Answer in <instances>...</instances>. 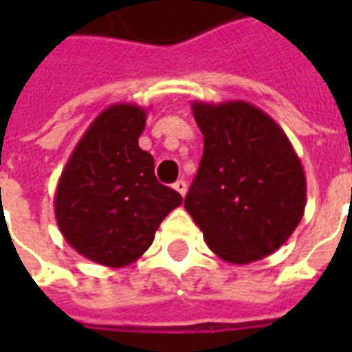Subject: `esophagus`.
I'll return each mask as SVG.
<instances>
[{
  "instance_id": "34e87169",
  "label": "esophagus",
  "mask_w": 352,
  "mask_h": 352,
  "mask_svg": "<svg viewBox=\"0 0 352 352\" xmlns=\"http://www.w3.org/2000/svg\"><path fill=\"white\" fill-rule=\"evenodd\" d=\"M173 188H175V190L179 192L181 196H184V194H186V183H184L183 179H181V181H177V183L173 184Z\"/></svg>"
}]
</instances>
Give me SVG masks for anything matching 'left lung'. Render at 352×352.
Returning a JSON list of instances; mask_svg holds the SVG:
<instances>
[{"instance_id":"left-lung-1","label":"left lung","mask_w":352,"mask_h":352,"mask_svg":"<svg viewBox=\"0 0 352 352\" xmlns=\"http://www.w3.org/2000/svg\"><path fill=\"white\" fill-rule=\"evenodd\" d=\"M192 113L204 133V156L184 209L222 260L264 258L302 221V162L279 124L252 103L194 101Z\"/></svg>"}]
</instances>
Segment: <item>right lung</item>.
Returning <instances> with one entry per match:
<instances>
[{
	"instance_id": "1",
	"label": "right lung",
	"mask_w": 352,
	"mask_h": 352,
	"mask_svg": "<svg viewBox=\"0 0 352 352\" xmlns=\"http://www.w3.org/2000/svg\"><path fill=\"white\" fill-rule=\"evenodd\" d=\"M146 111L115 103L94 118L73 148L54 196L58 228L75 251L122 267L153 245L154 232L181 194L154 177V158L139 146Z\"/></svg>"
}]
</instances>
